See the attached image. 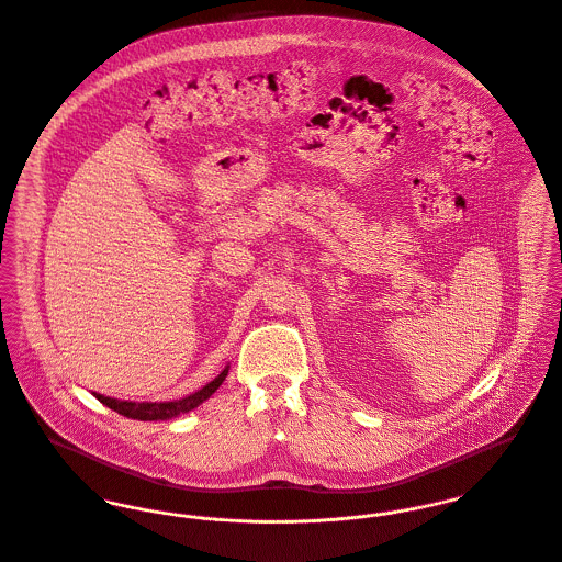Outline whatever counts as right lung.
Segmentation results:
<instances>
[{
	"mask_svg": "<svg viewBox=\"0 0 562 562\" xmlns=\"http://www.w3.org/2000/svg\"><path fill=\"white\" fill-rule=\"evenodd\" d=\"M229 374V366H225V370L214 379L210 381L207 385H203L201 390H196L194 394L186 396V398H179V401L168 402H132V401H119V398H110V396H103V394H97L92 392V396L99 402H103L108 408L125 415V417H132V419H140V422H160V419H172L181 413H188L192 408H196L199 404L207 401L221 385L223 381L227 379Z\"/></svg>",
	"mask_w": 562,
	"mask_h": 562,
	"instance_id": "obj_1",
	"label": "right lung"
}]
</instances>
